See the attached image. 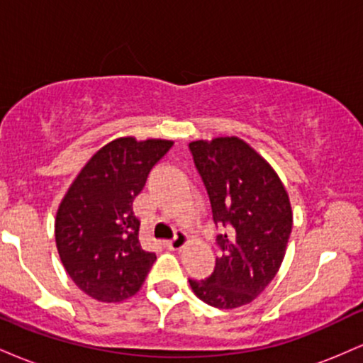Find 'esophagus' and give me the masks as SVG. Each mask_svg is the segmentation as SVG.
<instances>
[{
	"label": "esophagus",
	"mask_w": 363,
	"mask_h": 363,
	"mask_svg": "<svg viewBox=\"0 0 363 363\" xmlns=\"http://www.w3.org/2000/svg\"><path fill=\"white\" fill-rule=\"evenodd\" d=\"M187 242H189V237H187L186 232L179 230V232H176V235H174V239L169 240L167 247L172 249V251H179V249L184 247Z\"/></svg>",
	"instance_id": "1"
}]
</instances>
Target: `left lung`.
Listing matches in <instances>:
<instances>
[{
    "instance_id": "1",
    "label": "left lung",
    "mask_w": 363,
    "mask_h": 363,
    "mask_svg": "<svg viewBox=\"0 0 363 363\" xmlns=\"http://www.w3.org/2000/svg\"><path fill=\"white\" fill-rule=\"evenodd\" d=\"M189 150L211 203L220 254L206 280H189L196 297L216 309L252 302L285 257L291 206L272 165L237 136L191 141Z\"/></svg>"
}]
</instances>
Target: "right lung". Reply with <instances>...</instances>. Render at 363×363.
Returning a JSON list of instances; mask_svg holds the SVG:
<instances>
[{"mask_svg": "<svg viewBox=\"0 0 363 363\" xmlns=\"http://www.w3.org/2000/svg\"><path fill=\"white\" fill-rule=\"evenodd\" d=\"M174 141L118 138L85 164L57 208L54 234L66 273L101 302H123L141 289L157 256L138 240L133 201Z\"/></svg>", "mask_w": 363, "mask_h": 363, "instance_id": "add662e5", "label": "right lung"}]
</instances>
